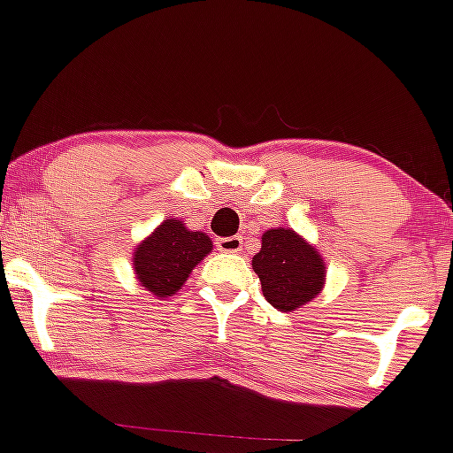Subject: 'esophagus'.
I'll use <instances>...</instances> for the list:
<instances>
[{
    "label": "esophagus",
    "mask_w": 453,
    "mask_h": 453,
    "mask_svg": "<svg viewBox=\"0 0 453 453\" xmlns=\"http://www.w3.org/2000/svg\"><path fill=\"white\" fill-rule=\"evenodd\" d=\"M217 248L227 254H241L243 252V239L241 236H226V239L217 241Z\"/></svg>",
    "instance_id": "34e87169"
}]
</instances>
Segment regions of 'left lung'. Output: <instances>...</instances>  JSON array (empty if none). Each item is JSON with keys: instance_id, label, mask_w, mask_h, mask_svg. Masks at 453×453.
Returning <instances> with one entry per match:
<instances>
[{"instance_id": "left-lung-1", "label": "left lung", "mask_w": 453, "mask_h": 453, "mask_svg": "<svg viewBox=\"0 0 453 453\" xmlns=\"http://www.w3.org/2000/svg\"><path fill=\"white\" fill-rule=\"evenodd\" d=\"M263 296L278 311H296L322 294L326 267L313 245L291 227H276L263 234L260 252L252 258Z\"/></svg>"}]
</instances>
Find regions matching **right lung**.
Wrapping results in <instances>:
<instances>
[{
    "label": "right lung",
    "mask_w": 453,
    "mask_h": 453,
    "mask_svg": "<svg viewBox=\"0 0 453 453\" xmlns=\"http://www.w3.org/2000/svg\"><path fill=\"white\" fill-rule=\"evenodd\" d=\"M212 252V241L193 232L180 219H164L134 250V272L146 291L168 298L184 287L188 273Z\"/></svg>",
    "instance_id": "1"
}]
</instances>
